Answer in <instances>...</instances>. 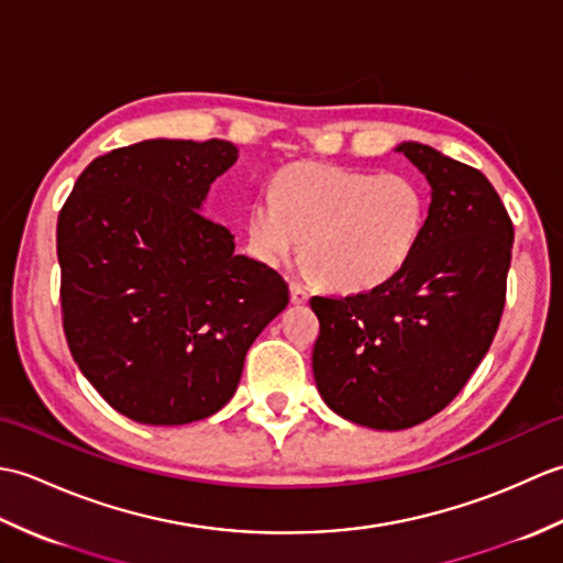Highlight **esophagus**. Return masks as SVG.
<instances>
[{
	"label": "esophagus",
	"mask_w": 563,
	"mask_h": 563,
	"mask_svg": "<svg viewBox=\"0 0 563 563\" xmlns=\"http://www.w3.org/2000/svg\"><path fill=\"white\" fill-rule=\"evenodd\" d=\"M290 300H292V305H305L309 300V292L302 288V285L292 283L290 285Z\"/></svg>",
	"instance_id": "34e87169"
}]
</instances>
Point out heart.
Wrapping results in <instances>:
<instances>
[{"label":"heart","mask_w":563,"mask_h":563,"mask_svg":"<svg viewBox=\"0 0 563 563\" xmlns=\"http://www.w3.org/2000/svg\"><path fill=\"white\" fill-rule=\"evenodd\" d=\"M426 188L406 174L300 162L275 174L249 206L246 251L278 268L302 246V271L333 290L365 292L391 280L421 242Z\"/></svg>","instance_id":"b5f03b06"}]
</instances>
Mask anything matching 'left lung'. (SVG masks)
I'll return each mask as SVG.
<instances>
[{
    "label": "left lung",
    "instance_id": "8db88e82",
    "mask_svg": "<svg viewBox=\"0 0 563 563\" xmlns=\"http://www.w3.org/2000/svg\"><path fill=\"white\" fill-rule=\"evenodd\" d=\"M430 184L411 261L375 290L314 295L317 389L357 426L404 430L445 409L494 343L512 222L492 181L421 142L397 147Z\"/></svg>",
    "mask_w": 563,
    "mask_h": 563
}]
</instances>
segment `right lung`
<instances>
[{"label":"right lung","instance_id":"right-lung-1","mask_svg":"<svg viewBox=\"0 0 563 563\" xmlns=\"http://www.w3.org/2000/svg\"><path fill=\"white\" fill-rule=\"evenodd\" d=\"M236 162L224 140H145L93 159L57 218L69 353L118 413L147 426L208 418L290 302L278 271L234 254L200 212Z\"/></svg>","mask_w":563,"mask_h":563}]
</instances>
